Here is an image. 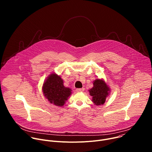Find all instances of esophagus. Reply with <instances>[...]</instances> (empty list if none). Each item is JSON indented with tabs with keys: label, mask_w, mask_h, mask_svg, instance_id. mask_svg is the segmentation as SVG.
I'll return each instance as SVG.
<instances>
[{
	"label": "esophagus",
	"mask_w": 152,
	"mask_h": 152,
	"mask_svg": "<svg viewBox=\"0 0 152 152\" xmlns=\"http://www.w3.org/2000/svg\"><path fill=\"white\" fill-rule=\"evenodd\" d=\"M84 88H77L76 89V91L77 92H82V91H84Z\"/></svg>",
	"instance_id": "1"
}]
</instances>
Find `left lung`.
<instances>
[{
	"label": "left lung",
	"instance_id": "8db88e82",
	"mask_svg": "<svg viewBox=\"0 0 152 152\" xmlns=\"http://www.w3.org/2000/svg\"><path fill=\"white\" fill-rule=\"evenodd\" d=\"M92 101L96 105L103 104L106 97L110 92V88L103 79H97L93 82V87L89 90Z\"/></svg>",
	"mask_w": 152,
	"mask_h": 152
}]
</instances>
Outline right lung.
Here are the masks:
<instances>
[{
  "label": "right lung",
  "instance_id": "add662e5",
  "mask_svg": "<svg viewBox=\"0 0 152 152\" xmlns=\"http://www.w3.org/2000/svg\"><path fill=\"white\" fill-rule=\"evenodd\" d=\"M63 80L52 73L42 85V92L48 101L58 106H62L71 95L72 90L64 85Z\"/></svg>",
  "mask_w": 152,
  "mask_h": 152
}]
</instances>
